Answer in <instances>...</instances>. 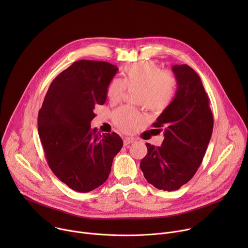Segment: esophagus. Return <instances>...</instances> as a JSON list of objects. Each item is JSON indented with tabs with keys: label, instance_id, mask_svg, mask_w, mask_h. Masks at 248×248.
<instances>
[{
	"label": "esophagus",
	"instance_id": "34e87169",
	"mask_svg": "<svg viewBox=\"0 0 248 248\" xmlns=\"http://www.w3.org/2000/svg\"><path fill=\"white\" fill-rule=\"evenodd\" d=\"M133 142H134V139H133V138L126 137V138L124 139V146H126V145H128V144H131V143H133Z\"/></svg>",
	"mask_w": 248,
	"mask_h": 248
}]
</instances>
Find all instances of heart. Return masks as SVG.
<instances>
[{"mask_svg": "<svg viewBox=\"0 0 248 248\" xmlns=\"http://www.w3.org/2000/svg\"><path fill=\"white\" fill-rule=\"evenodd\" d=\"M123 79L113 78L107 85L106 95L112 103L121 101L125 89H137L134 101L152 112H162L169 107L176 91V79L169 70H162L151 61L127 64L123 69ZM115 125L124 132H132L143 122V117L130 107H122L112 114Z\"/></svg>", "mask_w": 248, "mask_h": 248, "instance_id": "obj_1", "label": "heart"}]
</instances>
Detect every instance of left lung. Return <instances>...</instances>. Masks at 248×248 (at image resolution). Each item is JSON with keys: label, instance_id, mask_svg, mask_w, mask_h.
Segmentation results:
<instances>
[{"label": "left lung", "instance_id": "obj_1", "mask_svg": "<svg viewBox=\"0 0 248 248\" xmlns=\"http://www.w3.org/2000/svg\"><path fill=\"white\" fill-rule=\"evenodd\" d=\"M171 69L178 89L153 124L154 127H164V141L159 147L146 143L148 153L140 162L146 181L167 191L179 189L192 179L202 163L214 124L199 76L187 64H175Z\"/></svg>", "mask_w": 248, "mask_h": 248}]
</instances>
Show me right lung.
Wrapping results in <instances>:
<instances>
[{"instance_id":"obj_1","label":"right lung","mask_w":248,"mask_h":248,"mask_svg":"<svg viewBox=\"0 0 248 248\" xmlns=\"http://www.w3.org/2000/svg\"><path fill=\"white\" fill-rule=\"evenodd\" d=\"M118 69L106 62H75L52 81L39 110L38 133L48 165L78 192H89L107 181L123 147L116 132L90 128L95 106L106 102V89Z\"/></svg>"}]
</instances>
